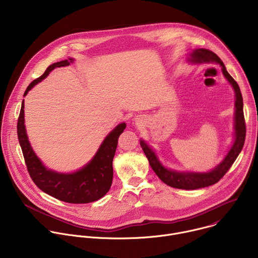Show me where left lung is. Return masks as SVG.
<instances>
[{"label": "left lung", "mask_w": 258, "mask_h": 258, "mask_svg": "<svg viewBox=\"0 0 258 258\" xmlns=\"http://www.w3.org/2000/svg\"><path fill=\"white\" fill-rule=\"evenodd\" d=\"M189 60L193 63H209V62H215L220 64L222 66V70L225 78L228 80V82L232 85L235 96H236V111H235V135L236 139L234 142V145L232 146L231 150L229 151L228 155L225 157L223 162H220L214 169H212L209 172H179L175 170H170L165 168L160 161L158 160L156 154L154 151L147 145L143 140L140 142V145L142 149L148 158L149 163L154 170V172L157 174V176L164 182L167 186H170L172 188L176 189H182V190H196L200 188H205L211 185H214L220 178H222L227 171L231 168L235 160L237 159L238 155L240 154L246 137V124H245V118H244V112H243V98L240 91V88L237 84V82L230 76V73L227 71L226 66L224 62L220 60V58L213 52L207 50V49H196L194 50Z\"/></svg>", "instance_id": "8db88e82"}]
</instances>
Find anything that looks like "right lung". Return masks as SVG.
Here are the masks:
<instances>
[{"label": "right lung", "mask_w": 258, "mask_h": 258, "mask_svg": "<svg viewBox=\"0 0 258 258\" xmlns=\"http://www.w3.org/2000/svg\"><path fill=\"white\" fill-rule=\"evenodd\" d=\"M72 61L73 59L69 58L68 60L51 64L42 77L29 84L23 96H26L31 88L47 78L54 68L68 66ZM23 101L17 121V135L27 171L36 187L58 200L75 204L94 202L106 195L113 179L112 161L118 138L126 124L124 122L118 124L105 138L94 158L85 167L73 173H59L47 169L31 149L24 125Z\"/></svg>", "instance_id": "obj_1"}]
</instances>
